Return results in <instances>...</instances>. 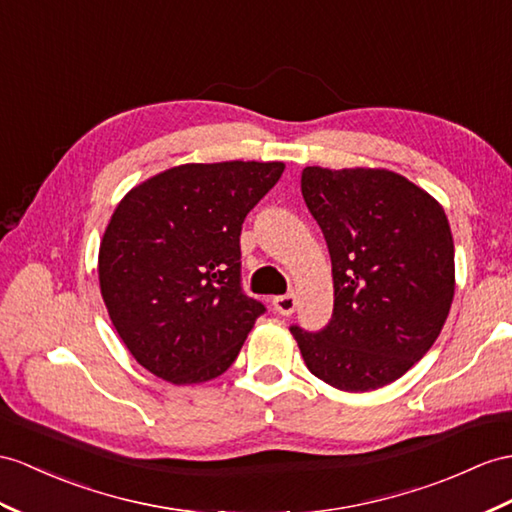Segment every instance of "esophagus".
<instances>
[{"mask_svg":"<svg viewBox=\"0 0 512 512\" xmlns=\"http://www.w3.org/2000/svg\"><path fill=\"white\" fill-rule=\"evenodd\" d=\"M271 306H273V310H276L278 315L289 317V315H293V313H295V308H297V297H295L293 293L278 295V297H273Z\"/></svg>","mask_w":512,"mask_h":512,"instance_id":"obj_1","label":"esophagus"}]
</instances>
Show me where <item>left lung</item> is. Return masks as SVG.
Wrapping results in <instances>:
<instances>
[{"instance_id": "8db88e82", "label": "left lung", "mask_w": 512, "mask_h": 512, "mask_svg": "<svg viewBox=\"0 0 512 512\" xmlns=\"http://www.w3.org/2000/svg\"><path fill=\"white\" fill-rule=\"evenodd\" d=\"M304 202L328 243V326L291 332L310 373L363 393L402 378L439 336L454 297V241L445 210L386 169L302 173Z\"/></svg>"}]
</instances>
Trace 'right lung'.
Returning a JSON list of instances; mask_svg holds the SVG:
<instances>
[{
    "label": "right lung",
    "mask_w": 512,
    "mask_h": 512,
    "mask_svg": "<svg viewBox=\"0 0 512 512\" xmlns=\"http://www.w3.org/2000/svg\"><path fill=\"white\" fill-rule=\"evenodd\" d=\"M282 171L256 160L180 165L121 199L99 247V286L121 341L154 376H221L265 315L243 291L241 230Z\"/></svg>",
    "instance_id": "right-lung-1"
}]
</instances>
